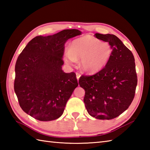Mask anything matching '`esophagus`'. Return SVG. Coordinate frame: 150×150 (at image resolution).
<instances>
[{
    "instance_id": "obj_1",
    "label": "esophagus",
    "mask_w": 150,
    "mask_h": 150,
    "mask_svg": "<svg viewBox=\"0 0 150 150\" xmlns=\"http://www.w3.org/2000/svg\"><path fill=\"white\" fill-rule=\"evenodd\" d=\"M76 76H77V80L79 81V78H80V77H81V74L79 73H76Z\"/></svg>"
}]
</instances>
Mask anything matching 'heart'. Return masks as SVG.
<instances>
[{
    "instance_id": "b5f03b06",
    "label": "heart",
    "mask_w": 150,
    "mask_h": 150,
    "mask_svg": "<svg viewBox=\"0 0 150 150\" xmlns=\"http://www.w3.org/2000/svg\"><path fill=\"white\" fill-rule=\"evenodd\" d=\"M112 47L107 42H101L90 35H86L71 44L66 50L64 57L66 62L70 65L81 59V67L84 71L95 73L103 69L109 62L112 55Z\"/></svg>"
}]
</instances>
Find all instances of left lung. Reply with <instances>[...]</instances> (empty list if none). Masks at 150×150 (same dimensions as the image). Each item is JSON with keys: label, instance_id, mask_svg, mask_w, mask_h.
<instances>
[{"label": "left lung", "instance_id": "obj_1", "mask_svg": "<svg viewBox=\"0 0 150 150\" xmlns=\"http://www.w3.org/2000/svg\"><path fill=\"white\" fill-rule=\"evenodd\" d=\"M109 42L113 52L106 66L93 75H82L79 85L85 90L84 103L88 113L110 120L126 111L134 98L137 84L135 59L128 47L114 35L95 33Z\"/></svg>", "mask_w": 150, "mask_h": 150}]
</instances>
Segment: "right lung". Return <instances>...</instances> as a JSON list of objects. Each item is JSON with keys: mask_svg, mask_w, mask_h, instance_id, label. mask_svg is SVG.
<instances>
[{"mask_svg": "<svg viewBox=\"0 0 150 150\" xmlns=\"http://www.w3.org/2000/svg\"><path fill=\"white\" fill-rule=\"evenodd\" d=\"M81 34V31L72 29L37 36L22 50L15 64L14 90L25 113L40 121L55 120L62 115L79 85L74 72L62 70L64 44Z\"/></svg>", "mask_w": 150, "mask_h": 150, "instance_id": "1", "label": "right lung"}]
</instances>
